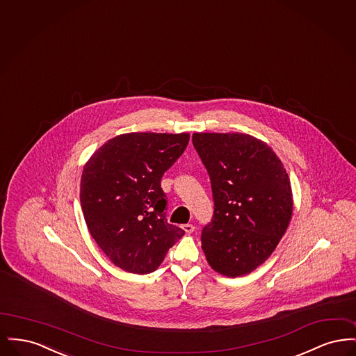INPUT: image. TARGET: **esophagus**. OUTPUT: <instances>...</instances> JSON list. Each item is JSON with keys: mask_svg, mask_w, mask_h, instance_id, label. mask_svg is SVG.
<instances>
[{"mask_svg": "<svg viewBox=\"0 0 356 356\" xmlns=\"http://www.w3.org/2000/svg\"><path fill=\"white\" fill-rule=\"evenodd\" d=\"M181 228L186 231V234H192L195 231V227L192 224H184Z\"/></svg>", "mask_w": 356, "mask_h": 356, "instance_id": "esophagus-1", "label": "esophagus"}]
</instances>
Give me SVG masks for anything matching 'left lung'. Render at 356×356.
Instances as JSON below:
<instances>
[{
    "label": "left lung",
    "mask_w": 356,
    "mask_h": 356,
    "mask_svg": "<svg viewBox=\"0 0 356 356\" xmlns=\"http://www.w3.org/2000/svg\"><path fill=\"white\" fill-rule=\"evenodd\" d=\"M208 170L213 216L202 232L207 261L228 277L263 264L286 234L292 191L286 168L271 148L244 134H193Z\"/></svg>",
    "instance_id": "8db88e82"
}]
</instances>
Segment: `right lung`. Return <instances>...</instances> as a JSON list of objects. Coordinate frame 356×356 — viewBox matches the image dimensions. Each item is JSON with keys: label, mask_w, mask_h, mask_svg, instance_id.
Listing matches in <instances>:
<instances>
[{"label": "right lung", "mask_w": 356, "mask_h": 356, "mask_svg": "<svg viewBox=\"0 0 356 356\" xmlns=\"http://www.w3.org/2000/svg\"><path fill=\"white\" fill-rule=\"evenodd\" d=\"M189 134L134 132L108 140L85 164L80 202L95 241L121 270L149 273L186 232L165 219L161 177Z\"/></svg>", "instance_id": "add662e5"}]
</instances>
